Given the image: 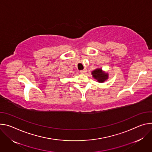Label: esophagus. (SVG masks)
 I'll return each instance as SVG.
<instances>
[{"instance_id":"obj_1","label":"esophagus","mask_w":152,"mask_h":152,"mask_svg":"<svg viewBox=\"0 0 152 152\" xmlns=\"http://www.w3.org/2000/svg\"><path fill=\"white\" fill-rule=\"evenodd\" d=\"M86 69H83V70H81L80 71V72L81 73V74H85V73H86Z\"/></svg>"}]
</instances>
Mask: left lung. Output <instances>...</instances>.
I'll list each match as a JSON object with an SVG mask.
<instances>
[{"instance_id":"1","label":"left lung","mask_w":152,"mask_h":152,"mask_svg":"<svg viewBox=\"0 0 152 152\" xmlns=\"http://www.w3.org/2000/svg\"><path fill=\"white\" fill-rule=\"evenodd\" d=\"M92 76L98 80V82L102 83L107 79L108 75L102 71V69H97L92 72Z\"/></svg>"}]
</instances>
